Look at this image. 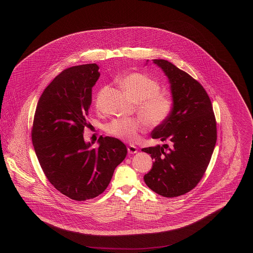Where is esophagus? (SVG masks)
<instances>
[{
    "label": "esophagus",
    "instance_id": "1",
    "mask_svg": "<svg viewBox=\"0 0 253 253\" xmlns=\"http://www.w3.org/2000/svg\"><path fill=\"white\" fill-rule=\"evenodd\" d=\"M127 150H128V153L131 154V155L137 153V147H135V146H133V145H129L128 148H127Z\"/></svg>",
    "mask_w": 253,
    "mask_h": 253
}]
</instances>
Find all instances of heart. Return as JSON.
<instances>
[{"instance_id": "obj_1", "label": "heart", "mask_w": 253, "mask_h": 253, "mask_svg": "<svg viewBox=\"0 0 253 253\" xmlns=\"http://www.w3.org/2000/svg\"><path fill=\"white\" fill-rule=\"evenodd\" d=\"M121 84L137 103L138 114L147 124L157 126L168 119L171 112V100L159 93L160 87L156 81L135 73L123 78ZM140 129L141 124L135 119H116L106 126L108 133L127 141L135 140Z\"/></svg>"}]
</instances>
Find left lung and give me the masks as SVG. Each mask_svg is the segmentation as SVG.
<instances>
[{
    "mask_svg": "<svg viewBox=\"0 0 253 253\" xmlns=\"http://www.w3.org/2000/svg\"><path fill=\"white\" fill-rule=\"evenodd\" d=\"M153 61L168 78L172 107L152 137L171 146L141 150L154 159L144 181L155 193L170 198L192 191L203 177L216 143V121L202 85L168 60Z\"/></svg>",
    "mask_w": 253,
    "mask_h": 253,
    "instance_id": "8db88e82",
    "label": "left lung"
}]
</instances>
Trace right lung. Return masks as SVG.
<instances>
[{
	"label": "right lung",
	"mask_w": 253,
	"mask_h": 253,
	"mask_svg": "<svg viewBox=\"0 0 253 253\" xmlns=\"http://www.w3.org/2000/svg\"><path fill=\"white\" fill-rule=\"evenodd\" d=\"M99 76L96 63L62 71L42 92L34 116L32 142L40 165L49 182L76 201L103 193L127 155L115 137L100 136L96 149L84 141L92 88Z\"/></svg>",
	"instance_id": "obj_1"
}]
</instances>
